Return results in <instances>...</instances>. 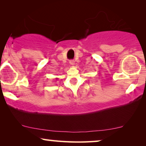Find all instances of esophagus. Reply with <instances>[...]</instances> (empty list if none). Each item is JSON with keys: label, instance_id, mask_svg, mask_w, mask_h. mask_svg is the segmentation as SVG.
Wrapping results in <instances>:
<instances>
[{"label": "esophagus", "instance_id": "1", "mask_svg": "<svg viewBox=\"0 0 146 146\" xmlns=\"http://www.w3.org/2000/svg\"><path fill=\"white\" fill-rule=\"evenodd\" d=\"M70 64L71 66H74V65H75V62L74 61V60H70Z\"/></svg>", "mask_w": 146, "mask_h": 146}]
</instances>
